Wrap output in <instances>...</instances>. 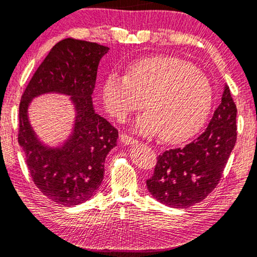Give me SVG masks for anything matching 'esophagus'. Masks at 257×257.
Instances as JSON below:
<instances>
[{
    "label": "esophagus",
    "mask_w": 257,
    "mask_h": 257,
    "mask_svg": "<svg viewBox=\"0 0 257 257\" xmlns=\"http://www.w3.org/2000/svg\"><path fill=\"white\" fill-rule=\"evenodd\" d=\"M120 141L123 142L124 145H127V146L128 145H137L138 144L137 139L126 136V134H121V136H120Z\"/></svg>",
    "instance_id": "1"
}]
</instances>
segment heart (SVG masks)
Instances as JSON below:
<instances>
[{
  "mask_svg": "<svg viewBox=\"0 0 257 257\" xmlns=\"http://www.w3.org/2000/svg\"><path fill=\"white\" fill-rule=\"evenodd\" d=\"M136 130L145 136L161 131L168 142L192 137L211 111L214 91L208 77L191 62L174 57H151L113 71L102 89L107 110L119 120L144 106Z\"/></svg>",
  "mask_w": 257,
  "mask_h": 257,
  "instance_id": "obj_1",
  "label": "heart"
}]
</instances>
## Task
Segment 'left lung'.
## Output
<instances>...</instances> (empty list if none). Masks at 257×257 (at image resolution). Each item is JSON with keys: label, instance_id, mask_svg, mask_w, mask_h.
Returning <instances> with one entry per match:
<instances>
[{"label": "left lung", "instance_id": "left-lung-1", "mask_svg": "<svg viewBox=\"0 0 257 257\" xmlns=\"http://www.w3.org/2000/svg\"><path fill=\"white\" fill-rule=\"evenodd\" d=\"M237 108L224 85L220 106L206 131L182 148L159 155L147 189L155 199L174 208H188L213 191L237 140Z\"/></svg>", "mask_w": 257, "mask_h": 257}]
</instances>
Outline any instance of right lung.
Wrapping results in <instances>:
<instances>
[{"label": "right lung", "instance_id": "add662e5", "mask_svg": "<svg viewBox=\"0 0 257 257\" xmlns=\"http://www.w3.org/2000/svg\"><path fill=\"white\" fill-rule=\"evenodd\" d=\"M108 46L66 39L51 49L25 90L19 106L18 142L35 186L57 204L76 206L100 188L104 162L117 146L118 131L95 112L93 94L98 66ZM69 96L75 117L73 127L57 146L45 144L29 120L34 98L45 94Z\"/></svg>", "mask_w": 257, "mask_h": 257}]
</instances>
